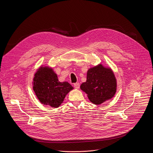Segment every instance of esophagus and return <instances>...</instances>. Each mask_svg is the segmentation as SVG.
<instances>
[{
	"label": "esophagus",
	"mask_w": 153,
	"mask_h": 153,
	"mask_svg": "<svg viewBox=\"0 0 153 153\" xmlns=\"http://www.w3.org/2000/svg\"><path fill=\"white\" fill-rule=\"evenodd\" d=\"M74 86L75 88L79 89V87H80V83H78V82H77V83H75L74 84Z\"/></svg>",
	"instance_id": "esophagus-1"
}]
</instances>
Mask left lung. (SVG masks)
Segmentation results:
<instances>
[{
    "label": "left lung",
    "instance_id": "8db88e82",
    "mask_svg": "<svg viewBox=\"0 0 153 153\" xmlns=\"http://www.w3.org/2000/svg\"><path fill=\"white\" fill-rule=\"evenodd\" d=\"M117 82L113 71L100 64L87 71L86 81L80 85V89L88 94L89 100L99 105L114 97Z\"/></svg>",
    "mask_w": 153,
    "mask_h": 153
}]
</instances>
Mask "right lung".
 Masks as SVG:
<instances>
[{"mask_svg":"<svg viewBox=\"0 0 153 153\" xmlns=\"http://www.w3.org/2000/svg\"><path fill=\"white\" fill-rule=\"evenodd\" d=\"M73 89L67 82H60L57 74L48 67H41L34 74L33 90L43 105L59 107L66 95Z\"/></svg>","mask_w":153,"mask_h":153,"instance_id":"1","label":"right lung"}]
</instances>
